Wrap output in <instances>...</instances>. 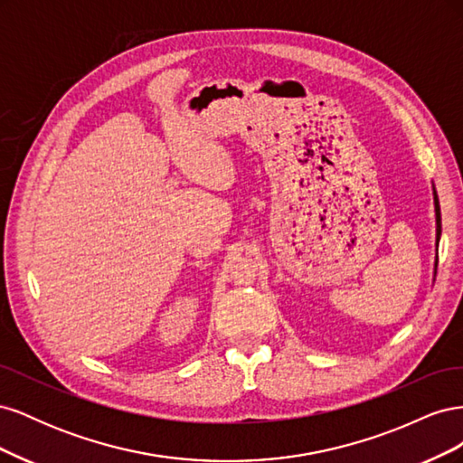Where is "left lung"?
<instances>
[{"label":"left lung","mask_w":463,"mask_h":463,"mask_svg":"<svg viewBox=\"0 0 463 463\" xmlns=\"http://www.w3.org/2000/svg\"><path fill=\"white\" fill-rule=\"evenodd\" d=\"M434 214H437V245H439V240H440V206H439L437 193H434ZM434 266H437V262H434Z\"/></svg>","instance_id":"8db88e82"}]
</instances>
